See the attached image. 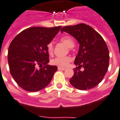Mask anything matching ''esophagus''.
<instances>
[{"instance_id":"esophagus-1","label":"esophagus","mask_w":120,"mask_h":120,"mask_svg":"<svg viewBox=\"0 0 120 120\" xmlns=\"http://www.w3.org/2000/svg\"><path fill=\"white\" fill-rule=\"evenodd\" d=\"M66 68H63V67H58V70H61V71H65Z\"/></svg>"}]
</instances>
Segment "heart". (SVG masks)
<instances>
[{
	"label": "heart",
	"mask_w": 120,
	"mask_h": 120,
	"mask_svg": "<svg viewBox=\"0 0 120 120\" xmlns=\"http://www.w3.org/2000/svg\"><path fill=\"white\" fill-rule=\"evenodd\" d=\"M61 42L67 46L69 48H73L74 46V40L72 38L69 36H63L61 38ZM47 50L49 54H52L53 51V46L52 43H49L47 45ZM71 61V58L68 57H56L53 59L52 61V64L57 65L61 67H65L68 66L69 62Z\"/></svg>",
	"instance_id": "heart-1"
}]
</instances>
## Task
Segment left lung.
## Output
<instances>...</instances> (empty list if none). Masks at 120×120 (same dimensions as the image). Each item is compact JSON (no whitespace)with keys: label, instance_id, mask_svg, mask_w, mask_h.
<instances>
[{"label":"left lung","instance_id":"1","mask_svg":"<svg viewBox=\"0 0 120 120\" xmlns=\"http://www.w3.org/2000/svg\"><path fill=\"white\" fill-rule=\"evenodd\" d=\"M61 32L71 34L80 44L74 63L78 67L74 70L70 80L71 85L80 90L97 86L103 80L109 65V49L103 37L84 23L63 27ZM81 67L84 68L83 71L79 70Z\"/></svg>","mask_w":120,"mask_h":120}]
</instances>
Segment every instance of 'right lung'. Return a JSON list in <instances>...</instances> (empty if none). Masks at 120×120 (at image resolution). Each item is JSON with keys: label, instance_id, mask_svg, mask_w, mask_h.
<instances>
[{"label": "right lung", "instance_id": "right-lung-1", "mask_svg": "<svg viewBox=\"0 0 120 120\" xmlns=\"http://www.w3.org/2000/svg\"><path fill=\"white\" fill-rule=\"evenodd\" d=\"M61 27H30L18 34L8 48L10 72L18 86L34 92L42 90L52 80L57 70L49 65L47 45L61 30ZM39 65L42 68L38 69Z\"/></svg>", "mask_w": 120, "mask_h": 120}]
</instances>
